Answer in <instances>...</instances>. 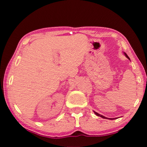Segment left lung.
Segmentation results:
<instances>
[{
  "label": "left lung",
  "mask_w": 147,
  "mask_h": 147,
  "mask_svg": "<svg viewBox=\"0 0 147 147\" xmlns=\"http://www.w3.org/2000/svg\"><path fill=\"white\" fill-rule=\"evenodd\" d=\"M124 55L126 56V58H127L128 59H130H130L129 58V57L128 56L127 54H126L125 53H124ZM94 114H95L96 115H97V116H98V117H100L103 118V119H110V120H113V119H117V118H118V117H117V118H108V117H104V116H103V115H100V114H99V113H98L95 112V111H94Z\"/></svg>",
  "instance_id": "1"
}]
</instances>
